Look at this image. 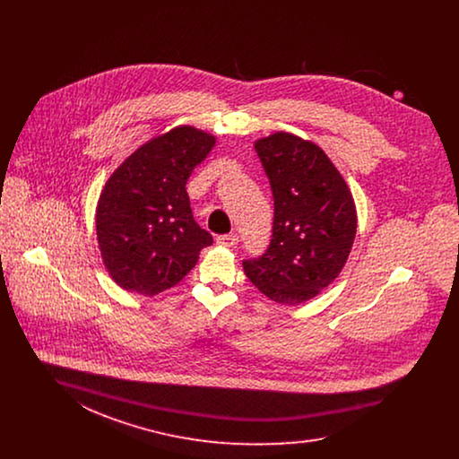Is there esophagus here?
<instances>
[{"label":"esophagus","instance_id":"obj_1","mask_svg":"<svg viewBox=\"0 0 459 459\" xmlns=\"http://www.w3.org/2000/svg\"><path fill=\"white\" fill-rule=\"evenodd\" d=\"M238 242H239L238 234H229V236H219L217 238V244L223 246V247H236Z\"/></svg>","mask_w":459,"mask_h":459}]
</instances>
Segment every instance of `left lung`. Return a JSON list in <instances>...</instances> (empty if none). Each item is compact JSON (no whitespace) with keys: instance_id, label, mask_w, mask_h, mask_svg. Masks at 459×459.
Listing matches in <instances>:
<instances>
[{"instance_id":"left-lung-1","label":"left lung","mask_w":459,"mask_h":459,"mask_svg":"<svg viewBox=\"0 0 459 459\" xmlns=\"http://www.w3.org/2000/svg\"><path fill=\"white\" fill-rule=\"evenodd\" d=\"M273 195V236L246 277L279 305H303L332 284L350 258L358 215L350 186L325 152L290 132L255 141Z\"/></svg>"}]
</instances>
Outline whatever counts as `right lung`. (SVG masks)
Listing matches in <instances>:
<instances>
[{"mask_svg": "<svg viewBox=\"0 0 459 459\" xmlns=\"http://www.w3.org/2000/svg\"><path fill=\"white\" fill-rule=\"evenodd\" d=\"M217 137L193 126L160 132L109 175L96 206L101 260L113 282L152 298L178 284L213 239L193 217L186 184Z\"/></svg>", "mask_w": 459, "mask_h": 459, "instance_id": "obj_1", "label": "right lung"}]
</instances>
